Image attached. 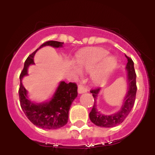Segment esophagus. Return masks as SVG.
Wrapping results in <instances>:
<instances>
[{
  "label": "esophagus",
  "mask_w": 155,
  "mask_h": 155,
  "mask_svg": "<svg viewBox=\"0 0 155 155\" xmlns=\"http://www.w3.org/2000/svg\"><path fill=\"white\" fill-rule=\"evenodd\" d=\"M87 92V89L85 88L83 85L81 84L78 85V92H79V94L84 93V92Z\"/></svg>",
  "instance_id": "esophagus-1"
}]
</instances>
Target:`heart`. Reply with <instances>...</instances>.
Returning a JSON list of instances; mask_svg holds the SVG:
<instances>
[{
	"label": "heart",
	"instance_id": "1",
	"mask_svg": "<svg viewBox=\"0 0 155 155\" xmlns=\"http://www.w3.org/2000/svg\"><path fill=\"white\" fill-rule=\"evenodd\" d=\"M108 51L103 49H97L88 52L79 54L76 58V64L81 70L91 72L95 67L101 63L100 67L92 74V79L95 84H99L104 81L108 72L111 70L116 63V60L113 57L108 56ZM76 74H79V68L74 66Z\"/></svg>",
	"mask_w": 155,
	"mask_h": 155
}]
</instances>
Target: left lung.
<instances>
[{"mask_svg":"<svg viewBox=\"0 0 155 155\" xmlns=\"http://www.w3.org/2000/svg\"><path fill=\"white\" fill-rule=\"evenodd\" d=\"M127 60L126 70H127V92L126 96L124 97L123 104H122L121 109L119 111L110 115H104L98 111L96 108V99L100 92L101 88H95L90 90L92 94L95 103L93 107L90 111V119L92 123L95 125L102 127H113L122 123L124 119L127 117L131 109L133 107L137 91L136 87V74L134 69V63L130 58L125 55Z\"/></svg>","mask_w":155,"mask_h":155,"instance_id":"obj_1","label":"left lung"}]
</instances>
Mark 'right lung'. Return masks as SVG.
<instances>
[{
  "mask_svg": "<svg viewBox=\"0 0 155 155\" xmlns=\"http://www.w3.org/2000/svg\"><path fill=\"white\" fill-rule=\"evenodd\" d=\"M63 44V42L56 41H49L41 44L38 49L28 57L25 62L22 71L19 76L20 85L19 97L21 108L28 120L40 128L58 129L67 124L69 109L72 102L78 95L77 85L76 83L60 81L50 101L41 104H34L28 100V92L23 86L22 79L25 76L28 75L29 65L34 64L33 58L39 49L45 46H51L54 48L62 47Z\"/></svg>",
  "mask_w": 155,
  "mask_h": 155,
  "instance_id": "add662e5",
  "label": "right lung"
}]
</instances>
